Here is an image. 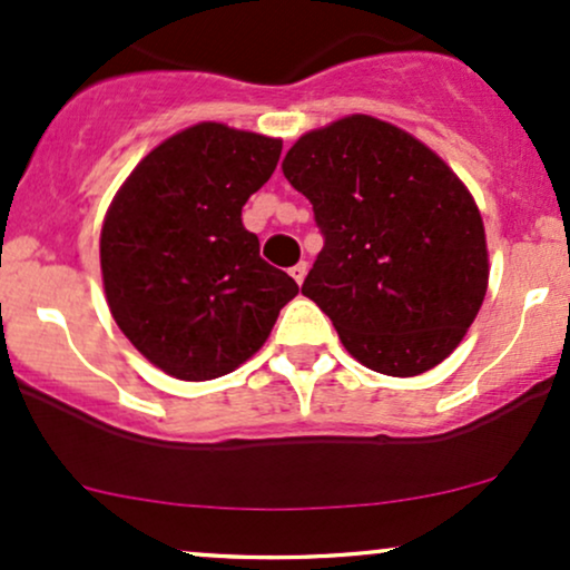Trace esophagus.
I'll return each mask as SVG.
<instances>
[{
    "instance_id": "34e87169",
    "label": "esophagus",
    "mask_w": 570,
    "mask_h": 570,
    "mask_svg": "<svg viewBox=\"0 0 570 570\" xmlns=\"http://www.w3.org/2000/svg\"><path fill=\"white\" fill-rule=\"evenodd\" d=\"M289 273H292V278L297 281V284H303L305 276H307V263H297Z\"/></svg>"
}]
</instances>
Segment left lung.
<instances>
[{
	"mask_svg": "<svg viewBox=\"0 0 570 570\" xmlns=\"http://www.w3.org/2000/svg\"><path fill=\"white\" fill-rule=\"evenodd\" d=\"M281 168L324 235L303 294L345 351L394 377L444 362L488 292L485 227L466 185L426 144L370 115L299 136Z\"/></svg>",
	"mask_w": 570,
	"mask_h": 570,
	"instance_id": "obj_1",
	"label": "left lung"
}]
</instances>
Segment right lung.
<instances>
[{"instance_id": "1", "label": "right lung", "mask_w": 570, "mask_h": 570, "mask_svg": "<svg viewBox=\"0 0 570 570\" xmlns=\"http://www.w3.org/2000/svg\"><path fill=\"white\" fill-rule=\"evenodd\" d=\"M281 139L222 122L171 136L130 171L101 227L109 311L134 348L179 381H214L263 348L297 284L240 222Z\"/></svg>"}]
</instances>
